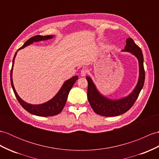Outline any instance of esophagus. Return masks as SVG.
Returning a JSON list of instances; mask_svg holds the SVG:
<instances>
[{
  "mask_svg": "<svg viewBox=\"0 0 159 159\" xmlns=\"http://www.w3.org/2000/svg\"><path fill=\"white\" fill-rule=\"evenodd\" d=\"M88 72V70L85 68H83L82 70H80V76H84L86 75V74Z\"/></svg>",
  "mask_w": 159,
  "mask_h": 159,
  "instance_id": "obj_1",
  "label": "esophagus"
}]
</instances>
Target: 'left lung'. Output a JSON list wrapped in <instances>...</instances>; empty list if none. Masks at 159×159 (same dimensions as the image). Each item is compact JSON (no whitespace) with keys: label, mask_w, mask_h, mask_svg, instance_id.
<instances>
[{"label":"left lung","mask_w":159,"mask_h":159,"mask_svg":"<svg viewBox=\"0 0 159 159\" xmlns=\"http://www.w3.org/2000/svg\"><path fill=\"white\" fill-rule=\"evenodd\" d=\"M127 44L123 51L131 52L138 58L139 67V77L137 86L129 96L118 100L107 99L99 93L93 81L89 76L86 79L88 82L87 98L93 111L104 116H116L128 111L133 105L143 88L145 80V70L143 68V57L141 49L136 45L131 38L127 39Z\"/></svg>","instance_id":"left-lung-1"}]
</instances>
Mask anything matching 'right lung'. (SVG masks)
Returning <instances> with one entry per match:
<instances>
[{
    "label": "right lung",
    "mask_w": 159,
    "mask_h": 159,
    "mask_svg": "<svg viewBox=\"0 0 159 159\" xmlns=\"http://www.w3.org/2000/svg\"><path fill=\"white\" fill-rule=\"evenodd\" d=\"M53 37V36L51 35H47V36H40V35H36L32 36L30 39H29L26 42H25L24 45L21 47L19 49H23L24 47H26L29 45H30L32 43L39 41V40H48L50 39ZM18 49V50H19ZM17 54V52L14 55L13 60V65L11 68V87L13 88V92L15 93V95L17 99V101L19 102L21 106L23 108L32 114H34L36 116H51L57 115V114H60L66 104V101H67L68 95L69 94V92L70 91L74 84L75 83L76 80L79 79L78 76H75L72 78L70 79L69 80H66L63 84L61 89L58 92L57 94L55 96L51 99V100L47 102L45 104H40V105H32L28 104V103L24 102L22 99L18 96L17 92L15 89L13 84V80H12V70L13 66V63L15 57Z\"/></svg>",
    "instance_id": "add662e5"
}]
</instances>
